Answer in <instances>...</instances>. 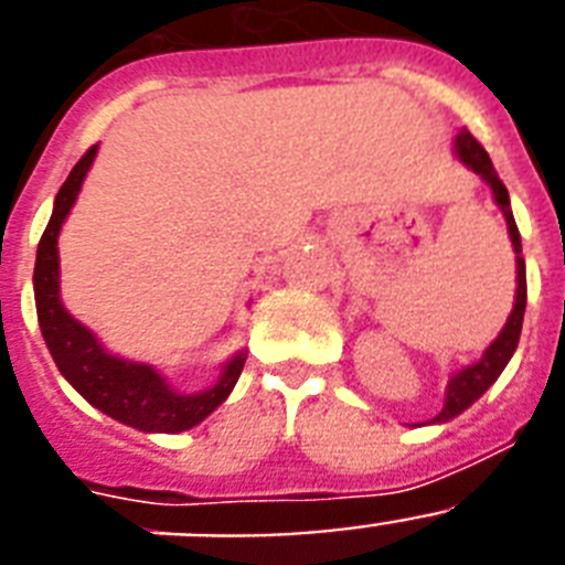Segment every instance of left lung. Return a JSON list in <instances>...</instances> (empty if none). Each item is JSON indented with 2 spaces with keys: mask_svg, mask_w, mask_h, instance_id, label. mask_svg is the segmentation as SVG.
Returning a JSON list of instances; mask_svg holds the SVG:
<instances>
[{
  "mask_svg": "<svg viewBox=\"0 0 565 565\" xmlns=\"http://www.w3.org/2000/svg\"><path fill=\"white\" fill-rule=\"evenodd\" d=\"M458 147V158L467 163L472 172H478L483 181L492 186V194H495V203L503 209V217H507V228L509 237H512V246H515L518 254V294H515V308L509 313L507 326H503L501 337L495 342L489 344L487 353H483L481 362L469 364L463 371H458L456 376L450 379V387H447V402H444V411L438 413L436 422H450L456 418L458 413H463L469 404L481 398L487 393V387L501 376V371L507 367V362L512 359L518 348V339H521V328H523V311H526V263L521 257V232L515 226V217H512V209H509V192L503 186V181L498 178L495 167L489 161L487 149L476 141V135L463 129L458 132L456 138Z\"/></svg>",
  "mask_w": 565,
  "mask_h": 565,
  "instance_id": "obj_1",
  "label": "left lung"
}]
</instances>
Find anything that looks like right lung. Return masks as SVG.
<instances>
[{
	"label": "right lung",
	"instance_id": "1",
	"mask_svg": "<svg viewBox=\"0 0 565 565\" xmlns=\"http://www.w3.org/2000/svg\"><path fill=\"white\" fill-rule=\"evenodd\" d=\"M98 147H89L82 154V161L73 167L67 181L62 183L56 194V206L50 214V223L39 239L36 268H33V291H36V313L42 337L50 348V356L67 379L93 407L113 416L115 422H124L129 427H138L143 433H181L201 424L217 404L226 402L237 382L246 356L239 353L226 364L221 382L194 396H181L169 391L149 364L124 362L118 356H109L96 337L64 311L58 299V228L64 217L76 203V194L82 189L84 174L96 158Z\"/></svg>",
	"mask_w": 565,
	"mask_h": 565
}]
</instances>
